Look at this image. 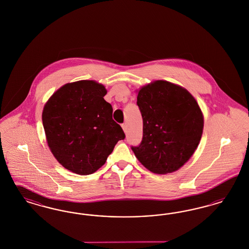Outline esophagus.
I'll return each mask as SVG.
<instances>
[{
  "label": "esophagus",
  "instance_id": "1",
  "mask_svg": "<svg viewBox=\"0 0 249 249\" xmlns=\"http://www.w3.org/2000/svg\"><path fill=\"white\" fill-rule=\"evenodd\" d=\"M121 127H122V129L124 131H127V124L126 123H123L122 125H121Z\"/></svg>",
  "mask_w": 249,
  "mask_h": 249
}]
</instances>
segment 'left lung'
I'll list each match as a JSON object with an SVG mask.
<instances>
[{"mask_svg":"<svg viewBox=\"0 0 249 249\" xmlns=\"http://www.w3.org/2000/svg\"><path fill=\"white\" fill-rule=\"evenodd\" d=\"M142 140L131 149L150 172L171 174L189 161L201 141L203 115L185 88L155 80L137 90Z\"/></svg>","mask_w":249,"mask_h":249,"instance_id":"left-lung-1","label":"left lung"}]
</instances>
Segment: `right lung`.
I'll return each mask as SVG.
<instances>
[{
  "instance_id": "right-lung-1",
  "label": "right lung",
  "mask_w": 249,
  "mask_h": 249,
  "mask_svg": "<svg viewBox=\"0 0 249 249\" xmlns=\"http://www.w3.org/2000/svg\"><path fill=\"white\" fill-rule=\"evenodd\" d=\"M107 93L103 84L80 80L60 87L44 107L48 147L59 163L74 174L95 173L125 138L112 119V106L104 99Z\"/></svg>"
}]
</instances>
